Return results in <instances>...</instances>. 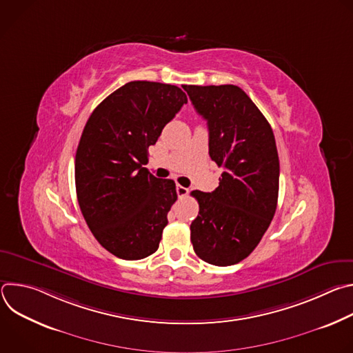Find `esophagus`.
Segmentation results:
<instances>
[{"label":"esophagus","mask_w":353,"mask_h":353,"mask_svg":"<svg viewBox=\"0 0 353 353\" xmlns=\"http://www.w3.org/2000/svg\"><path fill=\"white\" fill-rule=\"evenodd\" d=\"M176 192H177V195L181 198V196H185V195L188 194V188H185V187L177 184V185H176Z\"/></svg>","instance_id":"obj_1"}]
</instances>
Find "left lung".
Returning <instances> with one entry per match:
<instances>
[{
  "instance_id": "1",
  "label": "left lung",
  "mask_w": 353,
  "mask_h": 353,
  "mask_svg": "<svg viewBox=\"0 0 353 353\" xmlns=\"http://www.w3.org/2000/svg\"><path fill=\"white\" fill-rule=\"evenodd\" d=\"M196 113L207 120L210 157L223 169L212 192L195 190V254L228 267L250 256L267 232L278 203L279 158L272 128L236 85H184Z\"/></svg>"
}]
</instances>
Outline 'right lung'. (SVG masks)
Listing matches in <instances>:
<instances>
[{
  "mask_svg": "<svg viewBox=\"0 0 353 353\" xmlns=\"http://www.w3.org/2000/svg\"><path fill=\"white\" fill-rule=\"evenodd\" d=\"M187 103L174 85L132 81L90 114L75 155L81 212L108 251L123 260L154 254L176 203V184L142 168L148 148Z\"/></svg>",
  "mask_w": 353,
  "mask_h": 353,
  "instance_id": "add662e5",
  "label": "right lung"
}]
</instances>
